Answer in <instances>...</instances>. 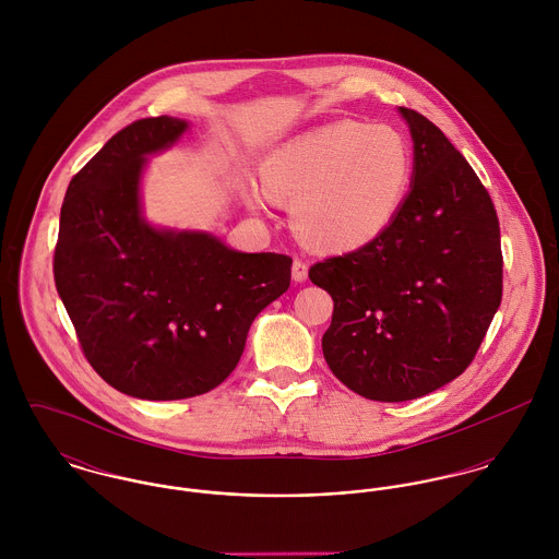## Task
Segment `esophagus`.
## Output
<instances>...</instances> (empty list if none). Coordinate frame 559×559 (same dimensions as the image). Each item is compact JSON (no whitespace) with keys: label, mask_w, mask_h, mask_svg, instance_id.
Instances as JSON below:
<instances>
[{"label":"esophagus","mask_w":559,"mask_h":559,"mask_svg":"<svg viewBox=\"0 0 559 559\" xmlns=\"http://www.w3.org/2000/svg\"><path fill=\"white\" fill-rule=\"evenodd\" d=\"M293 280L295 282H306L308 280V262L301 258L293 260Z\"/></svg>","instance_id":"esophagus-1"}]
</instances>
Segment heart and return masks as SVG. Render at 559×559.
Masks as SVG:
<instances>
[{
    "label": "heart",
    "mask_w": 559,
    "mask_h": 559,
    "mask_svg": "<svg viewBox=\"0 0 559 559\" xmlns=\"http://www.w3.org/2000/svg\"><path fill=\"white\" fill-rule=\"evenodd\" d=\"M411 171V153L394 129L337 120L273 151L262 163V185L273 200L293 204L295 230L308 245L348 251L392 226ZM262 202L251 189L249 204Z\"/></svg>",
    "instance_id": "1"
}]
</instances>
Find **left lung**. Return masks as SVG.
<instances>
[{
  "label": "left lung",
  "mask_w": 559,
  "mask_h": 559,
  "mask_svg": "<svg viewBox=\"0 0 559 559\" xmlns=\"http://www.w3.org/2000/svg\"><path fill=\"white\" fill-rule=\"evenodd\" d=\"M400 114L413 138V185L396 219L310 269L333 299L326 366L379 402L419 399L461 377L503 288L499 219L478 174L428 118Z\"/></svg>",
  "instance_id": "8db88e82"
}]
</instances>
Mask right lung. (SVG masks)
<instances>
[{"mask_svg": "<svg viewBox=\"0 0 559 559\" xmlns=\"http://www.w3.org/2000/svg\"><path fill=\"white\" fill-rule=\"evenodd\" d=\"M185 131L169 116L124 127L73 176L60 213L58 295L90 366L133 399L215 390L237 368L253 319L290 286V255L242 253L142 217L146 157Z\"/></svg>", "mask_w": 559, "mask_h": 559, "instance_id": "1", "label": "right lung"}]
</instances>
